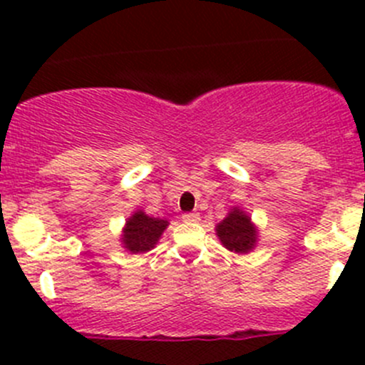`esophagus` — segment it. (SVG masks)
<instances>
[{
  "instance_id": "34e87169",
  "label": "esophagus",
  "mask_w": 365,
  "mask_h": 365,
  "mask_svg": "<svg viewBox=\"0 0 365 365\" xmlns=\"http://www.w3.org/2000/svg\"><path fill=\"white\" fill-rule=\"evenodd\" d=\"M182 219L185 220V222H196V220H200V213L196 212H189V213H183Z\"/></svg>"
}]
</instances>
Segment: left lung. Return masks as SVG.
Returning <instances> with one entry per match:
<instances>
[{"instance_id":"1","label":"left lung","mask_w":365,"mask_h":365,"mask_svg":"<svg viewBox=\"0 0 365 365\" xmlns=\"http://www.w3.org/2000/svg\"><path fill=\"white\" fill-rule=\"evenodd\" d=\"M220 244L235 254H249L259 240V230L251 215L240 206H233L215 226Z\"/></svg>"}]
</instances>
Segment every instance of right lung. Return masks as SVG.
Masks as SVG:
<instances>
[{
    "label": "right lung",
    "instance_id": "add662e5",
    "mask_svg": "<svg viewBox=\"0 0 365 365\" xmlns=\"http://www.w3.org/2000/svg\"><path fill=\"white\" fill-rule=\"evenodd\" d=\"M169 226L168 219L146 215L143 210H135L125 220L121 230V247L130 254H145L159 244L162 233Z\"/></svg>",
    "mask_w": 365,
    "mask_h": 365
}]
</instances>
